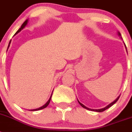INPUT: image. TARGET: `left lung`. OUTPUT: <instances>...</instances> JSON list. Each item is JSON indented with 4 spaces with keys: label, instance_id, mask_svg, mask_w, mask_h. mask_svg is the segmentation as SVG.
<instances>
[{
    "label": "left lung",
    "instance_id": "8db88e82",
    "mask_svg": "<svg viewBox=\"0 0 132 132\" xmlns=\"http://www.w3.org/2000/svg\"><path fill=\"white\" fill-rule=\"evenodd\" d=\"M118 36H120V37L121 38H122V37H121V34H120V32H119V31H118ZM124 45H125V44H124ZM125 47H126V51H127L126 46V45H125ZM127 53H128V52H127ZM119 98H120V96H118V97L116 98V100H114V101H113L112 102H111V103H110V104H108V105H107L106 106L104 107V108H101V109H91V108H88V107L85 106L84 105V104H82V103H80V102H79V101H78V102H79V104H80V105L81 106H82V107H83L84 108H85V109L88 110H91V111H95V112H101L104 111V110H106V109H108V108H109L110 107H111L113 105V104H115V103H116V102H117V101H118V99H119Z\"/></svg>",
    "mask_w": 132,
    "mask_h": 132
}]
</instances>
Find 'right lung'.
I'll return each mask as SVG.
<instances>
[{
    "label": "right lung",
    "mask_w": 132,
    "mask_h": 132,
    "mask_svg": "<svg viewBox=\"0 0 132 132\" xmlns=\"http://www.w3.org/2000/svg\"><path fill=\"white\" fill-rule=\"evenodd\" d=\"M28 19L26 20V21H25V22H24V23H23V24H22V25L21 26V27H20V29H19V30H18V31H16V33L15 34H14V36H15V35H16V34H18V33H19V32H20V31H21V30H23V29H24V28H25V26H26L27 24H28ZM10 42H11V41H10V42H9V46H8V49H9V46H10ZM8 49H7V50H8ZM52 93H53V92H52ZM52 95H51V96H50V99H49L48 101H47V102H46V103H45V104H44V105H43L42 106L39 107V108H36V109L29 110H31V111H36V110H42V109H44V108H46V107H47V106L49 105V104H50V101H51V98H52Z\"/></svg>",
    "instance_id": "1"
}]
</instances>
